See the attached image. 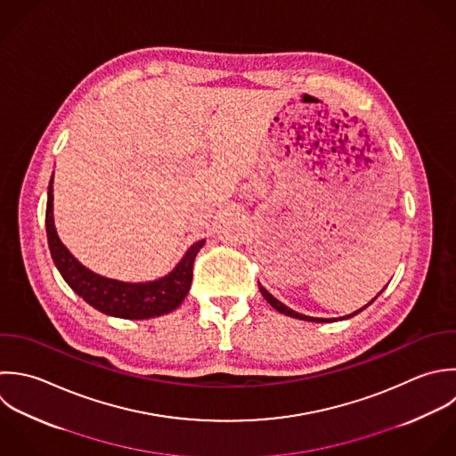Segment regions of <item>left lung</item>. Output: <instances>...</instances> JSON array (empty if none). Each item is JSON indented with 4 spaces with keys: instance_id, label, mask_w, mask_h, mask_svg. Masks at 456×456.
I'll return each instance as SVG.
<instances>
[{
    "instance_id": "8db88e82",
    "label": "left lung",
    "mask_w": 456,
    "mask_h": 456,
    "mask_svg": "<svg viewBox=\"0 0 456 456\" xmlns=\"http://www.w3.org/2000/svg\"><path fill=\"white\" fill-rule=\"evenodd\" d=\"M259 291L263 293L265 300H266V302H268V304H270V305H272L275 311H279V313H282V314H286V316H291V318H297V320H304V322H314V323H330V322H334V320H325V318H311V316H304V314H300V313H295V311H291L289 307H286L284 304H281L277 298H273V297H272V295H270V293H268V291H266V289H265L261 284H259ZM379 295H380V293H379ZM379 295H377V297H379ZM377 297H375V298H373L370 304H373V302L377 300ZM370 304H368V305H370ZM368 305H364L362 309H359V311H357V313H354V314H348L346 318H352V316L359 314V313H361V311H364ZM346 318H341V320H346Z\"/></svg>"
}]
</instances>
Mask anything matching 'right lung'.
<instances>
[{
  "instance_id": "1",
  "label": "right lung",
  "mask_w": 456,
  "mask_h": 456,
  "mask_svg": "<svg viewBox=\"0 0 456 456\" xmlns=\"http://www.w3.org/2000/svg\"><path fill=\"white\" fill-rule=\"evenodd\" d=\"M45 232L51 257L70 289L94 309L124 320H147L179 307L191 286L195 256L206 243L204 240L193 243L181 263L167 277L154 282L129 284L101 277L79 265L56 236L53 224V177L47 188Z\"/></svg>"
}]
</instances>
